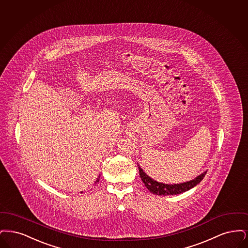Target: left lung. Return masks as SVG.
Wrapping results in <instances>:
<instances>
[{"label":"left lung","mask_w":248,"mask_h":248,"mask_svg":"<svg viewBox=\"0 0 248 248\" xmlns=\"http://www.w3.org/2000/svg\"><path fill=\"white\" fill-rule=\"evenodd\" d=\"M139 167V174L142 183H144L145 187L153 193L157 195H173V194H179L184 193L190 189H192L195 185L200 183L204 177H205L206 171L199 175L197 178H195L193 181L186 182L180 184H165V183H157L156 181H154L149 176H147L143 170Z\"/></svg>","instance_id":"left-lung-1"}]
</instances>
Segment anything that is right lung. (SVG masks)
Returning a JSON list of instances; mask_svg holds the SVG:
<instances>
[{
  "label": "right lung",
  "instance_id": "1",
  "mask_svg": "<svg viewBox=\"0 0 248 248\" xmlns=\"http://www.w3.org/2000/svg\"><path fill=\"white\" fill-rule=\"evenodd\" d=\"M98 181H99V179H97L96 182H98Z\"/></svg>",
  "mask_w": 248,
  "mask_h": 248
}]
</instances>
